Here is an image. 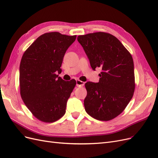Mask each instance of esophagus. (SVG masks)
Segmentation results:
<instances>
[{
  "mask_svg": "<svg viewBox=\"0 0 158 158\" xmlns=\"http://www.w3.org/2000/svg\"><path fill=\"white\" fill-rule=\"evenodd\" d=\"M84 82H82V81H81L80 80H76V85L78 87H82L84 86Z\"/></svg>",
  "mask_w": 158,
  "mask_h": 158,
  "instance_id": "34e87169",
  "label": "esophagus"
}]
</instances>
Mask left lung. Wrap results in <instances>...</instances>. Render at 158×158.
I'll list each match as a JSON object with an SVG mask.
<instances>
[{
  "label": "left lung",
  "mask_w": 158,
  "mask_h": 158,
  "mask_svg": "<svg viewBox=\"0 0 158 158\" xmlns=\"http://www.w3.org/2000/svg\"><path fill=\"white\" fill-rule=\"evenodd\" d=\"M78 41L88 57L91 67L102 70L99 82L85 84V111L97 120H112L125 110L135 92L132 55L116 37L109 33L79 35Z\"/></svg>",
  "instance_id": "left-lung-1"
}]
</instances>
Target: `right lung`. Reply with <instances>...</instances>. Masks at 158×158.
Segmentation results:
<instances>
[{
  "mask_svg": "<svg viewBox=\"0 0 158 158\" xmlns=\"http://www.w3.org/2000/svg\"><path fill=\"white\" fill-rule=\"evenodd\" d=\"M76 35L45 33L28 47L20 65V95L33 115L53 123L66 113V103L74 88V79L64 81L59 74L66 50Z\"/></svg>",
  "mask_w": 158,
  "mask_h": 158,
  "instance_id": "right-lung-1",
  "label": "right lung"
}]
</instances>
